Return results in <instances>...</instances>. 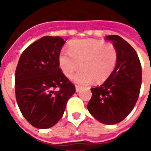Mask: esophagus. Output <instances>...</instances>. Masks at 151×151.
<instances>
[{"instance_id":"34e87169","label":"esophagus","mask_w":151,"mask_h":151,"mask_svg":"<svg viewBox=\"0 0 151 151\" xmlns=\"http://www.w3.org/2000/svg\"><path fill=\"white\" fill-rule=\"evenodd\" d=\"M81 86H75V90H76V92H78L80 90H81Z\"/></svg>"}]
</instances>
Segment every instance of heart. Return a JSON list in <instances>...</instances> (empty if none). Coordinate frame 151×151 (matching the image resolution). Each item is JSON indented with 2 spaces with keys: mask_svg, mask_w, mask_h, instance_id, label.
<instances>
[{
  "mask_svg": "<svg viewBox=\"0 0 151 151\" xmlns=\"http://www.w3.org/2000/svg\"><path fill=\"white\" fill-rule=\"evenodd\" d=\"M118 53L111 43L96 40H74L69 43V52L60 53V68L67 78L81 68L73 81L79 85L91 84L95 80L98 83L105 82L112 74L116 66Z\"/></svg>",
  "mask_w": 151,
  "mask_h": 151,
  "instance_id": "heart-1",
  "label": "heart"
}]
</instances>
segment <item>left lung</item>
<instances>
[{
  "mask_svg": "<svg viewBox=\"0 0 151 151\" xmlns=\"http://www.w3.org/2000/svg\"><path fill=\"white\" fill-rule=\"evenodd\" d=\"M106 40L116 47L118 60L115 70L104 83L91 88L87 109L95 119L105 124L122 121L136 104L142 85V66L136 51L118 35Z\"/></svg>",
  "mask_w": 151,
  "mask_h": 151,
  "instance_id": "left-lung-1",
  "label": "left lung"
}]
</instances>
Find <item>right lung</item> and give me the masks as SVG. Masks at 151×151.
<instances>
[{
    "label": "right lung",
    "instance_id": "add662e5",
    "mask_svg": "<svg viewBox=\"0 0 151 151\" xmlns=\"http://www.w3.org/2000/svg\"><path fill=\"white\" fill-rule=\"evenodd\" d=\"M65 43L59 36H43L31 43L18 60L16 100L25 119L37 129L54 126L75 93L74 85L59 68L58 58Z\"/></svg>",
    "mask_w": 151,
    "mask_h": 151
}]
</instances>
